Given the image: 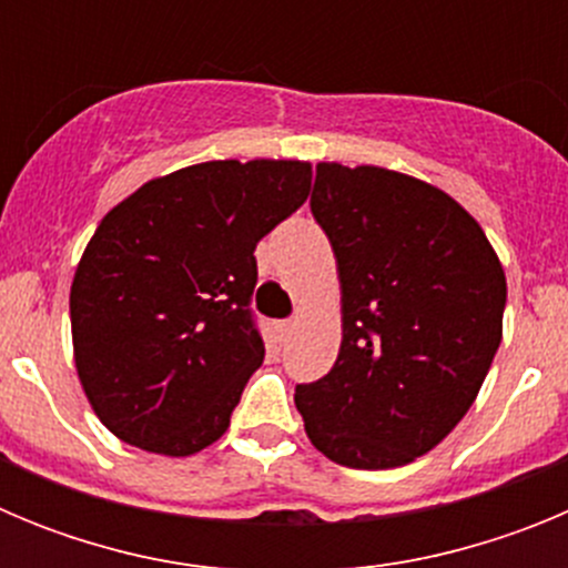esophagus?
<instances>
[{
  "mask_svg": "<svg viewBox=\"0 0 568 568\" xmlns=\"http://www.w3.org/2000/svg\"><path fill=\"white\" fill-rule=\"evenodd\" d=\"M293 333H295V321H281V324H278L281 341H287Z\"/></svg>",
  "mask_w": 568,
  "mask_h": 568,
  "instance_id": "34e87169",
  "label": "esophagus"
}]
</instances>
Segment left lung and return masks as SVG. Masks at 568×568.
Masks as SVG:
<instances>
[{
	"instance_id": "left-lung-1",
	"label": "left lung",
	"mask_w": 568,
	"mask_h": 568,
	"mask_svg": "<svg viewBox=\"0 0 568 568\" xmlns=\"http://www.w3.org/2000/svg\"><path fill=\"white\" fill-rule=\"evenodd\" d=\"M341 281L333 369L295 389L349 469L413 464L469 413L504 338L506 275L480 224L415 175L321 162L310 199Z\"/></svg>"
}]
</instances>
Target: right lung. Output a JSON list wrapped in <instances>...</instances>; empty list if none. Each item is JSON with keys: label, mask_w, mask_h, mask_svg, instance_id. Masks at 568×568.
Listing matches in <instances>:
<instances>
[{"label": "right lung", "mask_w": 568, "mask_h": 568, "mask_svg": "<svg viewBox=\"0 0 568 568\" xmlns=\"http://www.w3.org/2000/svg\"><path fill=\"white\" fill-rule=\"evenodd\" d=\"M298 159L202 162L115 204L70 284L73 361L119 440L187 458L222 438L264 361L255 244L307 202Z\"/></svg>", "instance_id": "right-lung-1"}]
</instances>
